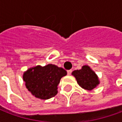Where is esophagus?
I'll use <instances>...</instances> for the list:
<instances>
[{"instance_id": "obj_1", "label": "esophagus", "mask_w": 122, "mask_h": 122, "mask_svg": "<svg viewBox=\"0 0 122 122\" xmlns=\"http://www.w3.org/2000/svg\"><path fill=\"white\" fill-rule=\"evenodd\" d=\"M71 72H72L71 69V70H68V71H67V74H68V75H71Z\"/></svg>"}]
</instances>
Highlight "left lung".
<instances>
[{
	"label": "left lung",
	"instance_id": "obj_1",
	"mask_svg": "<svg viewBox=\"0 0 122 122\" xmlns=\"http://www.w3.org/2000/svg\"><path fill=\"white\" fill-rule=\"evenodd\" d=\"M72 75L75 77L78 84L87 91H92L100 84L98 76L88 65H84L81 69L75 70Z\"/></svg>",
	"mask_w": 122,
	"mask_h": 122
}]
</instances>
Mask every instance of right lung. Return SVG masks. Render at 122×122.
Masks as SVG:
<instances>
[{"label": "right lung", "mask_w": 122, "mask_h": 122, "mask_svg": "<svg viewBox=\"0 0 122 122\" xmlns=\"http://www.w3.org/2000/svg\"><path fill=\"white\" fill-rule=\"evenodd\" d=\"M66 74L63 68L48 64L46 66L37 65L27 69L23 72V79L26 87L33 96L46 100L57 95L61 78Z\"/></svg>", "instance_id": "right-lung-1"}]
</instances>
